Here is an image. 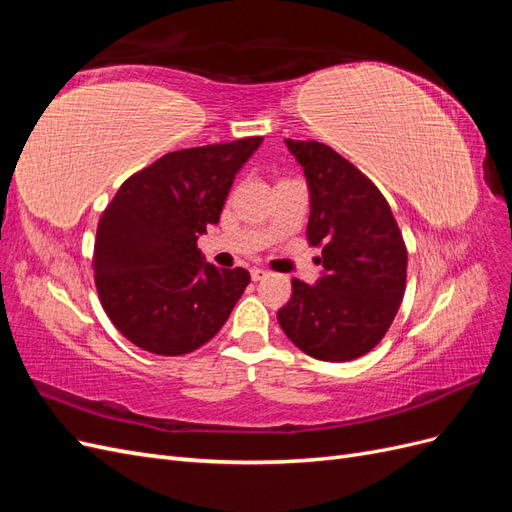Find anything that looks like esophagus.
Here are the masks:
<instances>
[{
	"instance_id": "esophagus-1",
	"label": "esophagus",
	"mask_w": 512,
	"mask_h": 512,
	"mask_svg": "<svg viewBox=\"0 0 512 512\" xmlns=\"http://www.w3.org/2000/svg\"><path fill=\"white\" fill-rule=\"evenodd\" d=\"M265 277H267V271H265V269H260V267H254V269H252V280H254V282L265 280Z\"/></svg>"
}]
</instances>
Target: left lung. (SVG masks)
Segmentation results:
<instances>
[{"label": "left lung", "mask_w": 512, "mask_h": 512, "mask_svg": "<svg viewBox=\"0 0 512 512\" xmlns=\"http://www.w3.org/2000/svg\"><path fill=\"white\" fill-rule=\"evenodd\" d=\"M286 145L307 177V241L322 247L324 275L314 286L294 277L277 322L318 361L359 359L382 342L404 299V237L382 192L352 162L324 143Z\"/></svg>", "instance_id": "1"}]
</instances>
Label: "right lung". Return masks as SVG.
<instances>
[{
  "label": "right lung",
  "instance_id": "right-lung-1",
  "mask_svg": "<svg viewBox=\"0 0 512 512\" xmlns=\"http://www.w3.org/2000/svg\"><path fill=\"white\" fill-rule=\"evenodd\" d=\"M262 136L170 151L121 183L102 211L94 277L106 316L138 348L194 352L218 333L250 273L203 260L198 237L220 213Z\"/></svg>",
  "mask_w": 512,
  "mask_h": 512
}]
</instances>
